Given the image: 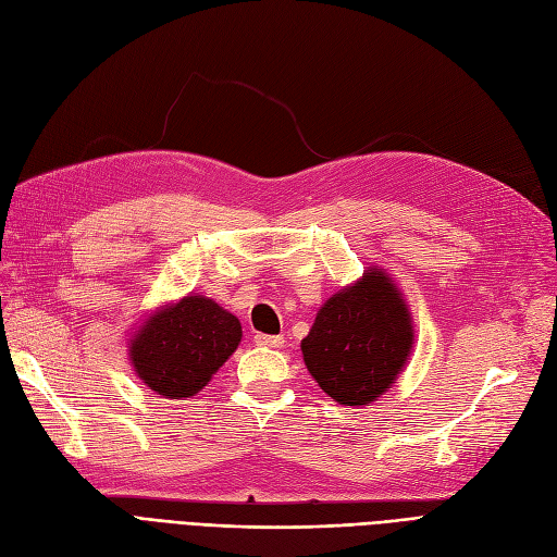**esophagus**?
Returning a JSON list of instances; mask_svg holds the SVG:
<instances>
[{
  "instance_id": "esophagus-1",
  "label": "esophagus",
  "mask_w": 557,
  "mask_h": 557,
  "mask_svg": "<svg viewBox=\"0 0 557 557\" xmlns=\"http://www.w3.org/2000/svg\"><path fill=\"white\" fill-rule=\"evenodd\" d=\"M255 342L260 344V347H272V349H281L283 347V335H255Z\"/></svg>"
}]
</instances>
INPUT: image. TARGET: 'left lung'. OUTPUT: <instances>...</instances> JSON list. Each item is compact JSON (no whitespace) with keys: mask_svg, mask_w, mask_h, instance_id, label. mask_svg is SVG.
I'll return each instance as SVG.
<instances>
[{"mask_svg":"<svg viewBox=\"0 0 557 557\" xmlns=\"http://www.w3.org/2000/svg\"><path fill=\"white\" fill-rule=\"evenodd\" d=\"M412 315L398 285L382 269L335 293L302 339L305 366L339 405L377 400L408 363Z\"/></svg>","mask_w":557,"mask_h":557,"instance_id":"1","label":"left lung"}]
</instances>
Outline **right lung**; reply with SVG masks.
Masks as SVG:
<instances>
[{"instance_id": "1", "label": "right lung", "mask_w": 557, "mask_h": 557, "mask_svg": "<svg viewBox=\"0 0 557 557\" xmlns=\"http://www.w3.org/2000/svg\"><path fill=\"white\" fill-rule=\"evenodd\" d=\"M242 342L234 313L203 295L157 309L133 335L128 356L138 377L171 400H185L210 382Z\"/></svg>"}]
</instances>
